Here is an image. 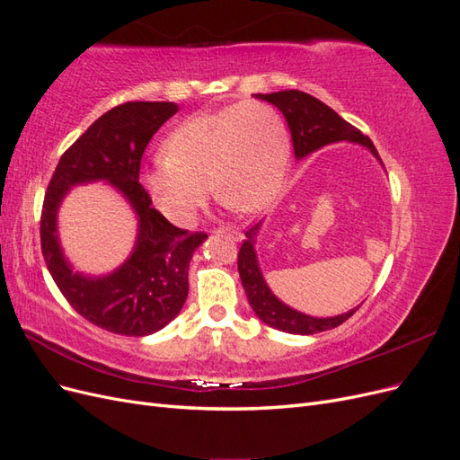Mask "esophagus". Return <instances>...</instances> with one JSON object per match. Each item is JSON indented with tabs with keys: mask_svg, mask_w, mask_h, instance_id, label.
<instances>
[{
	"mask_svg": "<svg viewBox=\"0 0 460 460\" xmlns=\"http://www.w3.org/2000/svg\"><path fill=\"white\" fill-rule=\"evenodd\" d=\"M213 232H217V234H226V235H230L232 240H242L240 228H234V226H218V228H215Z\"/></svg>",
	"mask_w": 460,
	"mask_h": 460,
	"instance_id": "obj_1",
	"label": "esophagus"
}]
</instances>
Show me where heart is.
<instances>
[{"label": "heart", "instance_id": "heart-1", "mask_svg": "<svg viewBox=\"0 0 460 460\" xmlns=\"http://www.w3.org/2000/svg\"><path fill=\"white\" fill-rule=\"evenodd\" d=\"M164 151L142 184L166 218L191 226L211 188L235 213L267 207L280 190L289 140L276 107L249 100L188 117L166 136Z\"/></svg>", "mask_w": 460, "mask_h": 460}]
</instances>
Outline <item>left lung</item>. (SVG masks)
Wrapping results in <instances>:
<instances>
[{"instance_id":"obj_1","label":"left lung","mask_w":460,"mask_h":460,"mask_svg":"<svg viewBox=\"0 0 460 460\" xmlns=\"http://www.w3.org/2000/svg\"><path fill=\"white\" fill-rule=\"evenodd\" d=\"M255 97L259 100L269 102L282 111L288 127L291 130V140H294V151L296 157L309 155L311 151L333 144L341 140H351L357 144L367 146L376 157H378V151H376L370 137L365 136L353 124L343 120L336 111L330 109L326 103H323L316 97L299 92V90H286V92H276V93H257ZM380 159V157H378ZM259 225L249 226L245 230V240L240 247L238 253V272L242 278V284L245 289V296L249 299L255 314L267 323L272 328H278L288 333H318L324 330L338 328L343 324L347 318L353 316L357 309L332 316V318H313L307 314H301L294 309L286 307L282 301L274 297L269 286L264 284L262 274L257 264L255 255V235H257Z\"/></svg>"}]
</instances>
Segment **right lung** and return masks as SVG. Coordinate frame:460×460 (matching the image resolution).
<instances>
[{
	"mask_svg": "<svg viewBox=\"0 0 460 460\" xmlns=\"http://www.w3.org/2000/svg\"><path fill=\"white\" fill-rule=\"evenodd\" d=\"M178 111L171 102H127L97 119L68 147L48 184L40 217V243L48 270L68 305L88 323L120 336H147L166 326L188 297V269L205 232L171 225L140 184L144 151ZM109 179L137 208L141 234L133 257L113 275L92 281L67 267L57 242L54 217L66 190Z\"/></svg>",
	"mask_w": 460,
	"mask_h": 460,
	"instance_id": "1",
	"label": "right lung"
}]
</instances>
